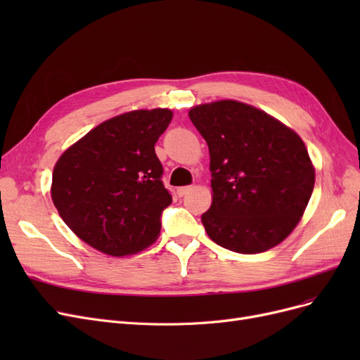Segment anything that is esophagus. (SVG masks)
<instances>
[{"instance_id": "34e87169", "label": "esophagus", "mask_w": 360, "mask_h": 360, "mask_svg": "<svg viewBox=\"0 0 360 360\" xmlns=\"http://www.w3.org/2000/svg\"><path fill=\"white\" fill-rule=\"evenodd\" d=\"M193 189V186H181V188H179L177 189V193H179V197H184V195H186L189 191H192Z\"/></svg>"}]
</instances>
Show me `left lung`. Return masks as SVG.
Returning a JSON list of instances; mask_svg holds the SVG:
<instances>
[{"mask_svg": "<svg viewBox=\"0 0 360 360\" xmlns=\"http://www.w3.org/2000/svg\"><path fill=\"white\" fill-rule=\"evenodd\" d=\"M209 146L212 205L201 221L214 243L259 254L292 233L314 191L315 168L292 129L237 101L192 106Z\"/></svg>", "mask_w": 360, "mask_h": 360, "instance_id": "left-lung-1", "label": "left lung"}]
</instances>
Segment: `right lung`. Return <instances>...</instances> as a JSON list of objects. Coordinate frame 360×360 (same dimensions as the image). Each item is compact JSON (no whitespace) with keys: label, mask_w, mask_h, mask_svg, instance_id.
I'll return each mask as SVG.
<instances>
[{"label":"right lung","mask_w":360,"mask_h":360,"mask_svg":"<svg viewBox=\"0 0 360 360\" xmlns=\"http://www.w3.org/2000/svg\"><path fill=\"white\" fill-rule=\"evenodd\" d=\"M172 120L167 108L135 110L91 129L57 160L51 197L82 242L112 257L155 243L172 202L155 144Z\"/></svg>","instance_id":"1"}]
</instances>
